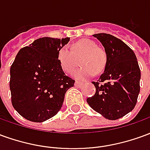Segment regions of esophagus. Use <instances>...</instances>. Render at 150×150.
Masks as SVG:
<instances>
[{
  "mask_svg": "<svg viewBox=\"0 0 150 150\" xmlns=\"http://www.w3.org/2000/svg\"><path fill=\"white\" fill-rule=\"evenodd\" d=\"M82 85H83V83H80V82H75V86L76 87V88H80Z\"/></svg>",
  "mask_w": 150,
  "mask_h": 150,
  "instance_id": "esophagus-1",
  "label": "esophagus"
}]
</instances>
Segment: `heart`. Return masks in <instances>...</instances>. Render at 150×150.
Listing matches in <instances>:
<instances>
[{
	"label": "heart",
	"instance_id": "obj_1",
	"mask_svg": "<svg viewBox=\"0 0 150 150\" xmlns=\"http://www.w3.org/2000/svg\"><path fill=\"white\" fill-rule=\"evenodd\" d=\"M58 60L62 70L71 73L79 65L82 66L73 73V77L79 80H86L100 73L105 67L107 57L104 50L89 39H83L72 44L71 49L64 46L58 52Z\"/></svg>",
	"mask_w": 150,
	"mask_h": 150
}]
</instances>
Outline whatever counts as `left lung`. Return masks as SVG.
Masks as SVG:
<instances>
[{
	"instance_id": "1",
	"label": "left lung",
	"mask_w": 150,
	"mask_h": 150,
	"mask_svg": "<svg viewBox=\"0 0 150 150\" xmlns=\"http://www.w3.org/2000/svg\"><path fill=\"white\" fill-rule=\"evenodd\" d=\"M103 45L107 61L104 73L92 82L96 94L87 99L89 106L104 118L117 120L134 108L139 92L141 71L132 50L108 34H96Z\"/></svg>"
}]
</instances>
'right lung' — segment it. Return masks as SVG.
I'll use <instances>...</instances> for the list:
<instances>
[{
  "instance_id": "right-lung-1",
  "label": "right lung",
  "mask_w": 150,
  "mask_h": 150,
  "mask_svg": "<svg viewBox=\"0 0 150 150\" xmlns=\"http://www.w3.org/2000/svg\"><path fill=\"white\" fill-rule=\"evenodd\" d=\"M70 38L44 37L18 51L10 67L12 104L21 116L43 122L55 116L75 80L66 75L58 52Z\"/></svg>"
}]
</instances>
